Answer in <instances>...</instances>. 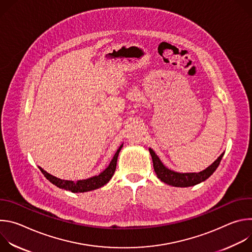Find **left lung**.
Masks as SVG:
<instances>
[{
	"label": "left lung",
	"mask_w": 252,
	"mask_h": 252,
	"mask_svg": "<svg viewBox=\"0 0 252 252\" xmlns=\"http://www.w3.org/2000/svg\"><path fill=\"white\" fill-rule=\"evenodd\" d=\"M150 154L153 158V163H154V168L155 171L158 175V177L160 179L161 182L164 184L175 187V188H189V187H193L195 185H198L202 182H204L205 179H207L214 171L218 168V166L220 163V160L224 155L222 153L218 159L213 161L208 167L205 169L199 171V172H177L174 170H171L167 168L159 159V158L157 156V154L150 148L149 149Z\"/></svg>",
	"instance_id": "1"
}]
</instances>
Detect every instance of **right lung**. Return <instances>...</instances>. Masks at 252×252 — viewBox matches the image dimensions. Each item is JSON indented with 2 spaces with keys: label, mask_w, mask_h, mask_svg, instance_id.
<instances>
[{
  "label": "right lung",
  "mask_w": 252,
  "mask_h": 252,
  "mask_svg": "<svg viewBox=\"0 0 252 252\" xmlns=\"http://www.w3.org/2000/svg\"><path fill=\"white\" fill-rule=\"evenodd\" d=\"M123 146H124V143H122L121 147L118 149V151L116 152V154H115L113 159L111 160L110 164L107 165V167L104 170H102L97 175L89 177L87 179H81V181H78V182L65 181V179H61L59 177H56V176L50 174L49 172L44 170L41 166H38V167L43 172V174L46 176V178L48 179V181H50L53 185H55L59 189H65V190L75 192V193L76 192H87V191L94 190L96 189H99V188L103 187L104 185H106L107 183L111 181V178L113 177V175H114V173L116 171L119 154H120Z\"/></svg>",
  "instance_id": "right-lung-1"
}]
</instances>
